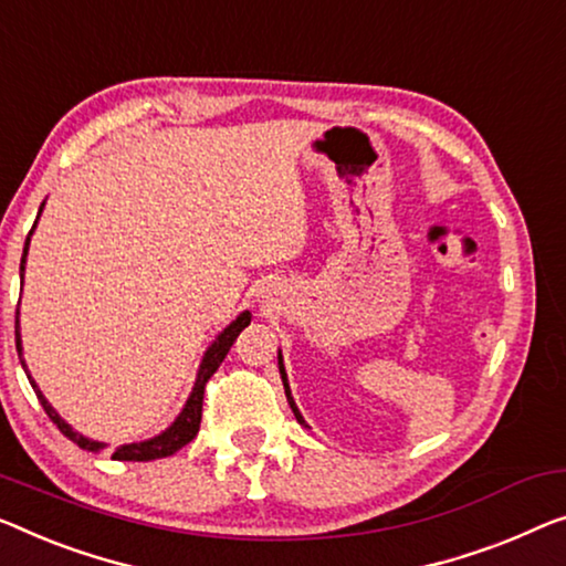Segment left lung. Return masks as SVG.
Returning a JSON list of instances; mask_svg holds the SVG:
<instances>
[{"mask_svg": "<svg viewBox=\"0 0 566 566\" xmlns=\"http://www.w3.org/2000/svg\"><path fill=\"white\" fill-rule=\"evenodd\" d=\"M280 374H282V384H284V394H286V401H290V407H292V411H294V417H297V421L300 424H305V419H302V415H300V409L294 407V399H292V391H290V384H286V374H284V364H282V353H280Z\"/></svg>", "mask_w": 566, "mask_h": 566, "instance_id": "8db88e82", "label": "left lung"}]
</instances>
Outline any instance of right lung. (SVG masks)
Listing matches in <instances>:
<instances>
[{
	"mask_svg": "<svg viewBox=\"0 0 566 566\" xmlns=\"http://www.w3.org/2000/svg\"><path fill=\"white\" fill-rule=\"evenodd\" d=\"M42 210V208H40ZM38 223V221H35ZM35 229V226H32ZM32 233V231H30ZM28 247H30V235L28 241H24V251H22V264H20V274L24 272V259H28ZM20 315V312H17ZM14 315V340H17V353H20V360H22V345H20V319H17ZM251 323V312H243V315H239L233 319V323L226 327V331L216 337V343L210 345L206 358H202L200 364V370H198V381H196V389H192L188 403H185L182 415L175 419V424L170 429H165L163 434L155 437V440H147V442H134V444H122L116 447L112 458L114 460H129V462H147V460H157V458H170V454H175L180 447H185L188 442H192V437L198 434L200 429V419H202V396H206V384L208 378L216 374L218 366L223 364V358L229 356L231 345L235 343V337H239V333L243 331ZM24 366V360H22ZM24 374H28V366H24ZM30 378V376H28ZM32 389H35L38 399L42 403V409H45V415L50 417V421L61 429V432L67 437V440L75 442L81 447V450H88V452H98L101 442H94V440H86V437L73 432L71 424H65V421L57 417V411L50 407V403L45 401V396L40 394V389L35 386V381L30 378Z\"/></svg>",
	"mask_w": 566,
	"mask_h": 566,
	"instance_id": "1",
	"label": "right lung"
}]
</instances>
